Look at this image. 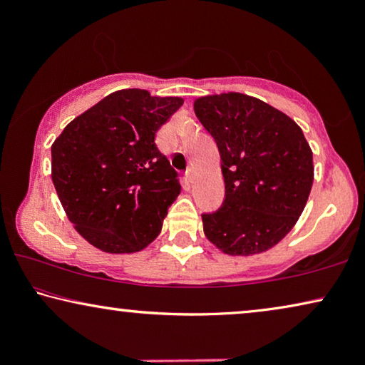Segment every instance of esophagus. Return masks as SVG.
Returning a JSON list of instances; mask_svg holds the SVG:
<instances>
[{
    "instance_id": "1",
    "label": "esophagus",
    "mask_w": 365,
    "mask_h": 365,
    "mask_svg": "<svg viewBox=\"0 0 365 365\" xmlns=\"http://www.w3.org/2000/svg\"><path fill=\"white\" fill-rule=\"evenodd\" d=\"M194 178H196V169H194V166H189L187 171H186V181L192 182Z\"/></svg>"
}]
</instances>
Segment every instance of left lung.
I'll return each instance as SVG.
<instances>
[{"mask_svg":"<svg viewBox=\"0 0 365 365\" xmlns=\"http://www.w3.org/2000/svg\"><path fill=\"white\" fill-rule=\"evenodd\" d=\"M194 113L221 154L226 194L202 214L204 234L231 256L267 251L294 227L314 181L302 129L261 99L241 93L204 96Z\"/></svg>","mask_w":365,"mask_h":365,"instance_id":"1","label":"left lung"}]
</instances>
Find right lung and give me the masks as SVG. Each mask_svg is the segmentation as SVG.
I'll list each match as a JSON object with an SVG mask.
<instances>
[{
  "mask_svg": "<svg viewBox=\"0 0 365 365\" xmlns=\"http://www.w3.org/2000/svg\"><path fill=\"white\" fill-rule=\"evenodd\" d=\"M182 103L146 89H121L74 118L54 141L58 197L94 247L136 252L161 232L181 184L154 138Z\"/></svg>",
  "mask_w": 365,
  "mask_h": 365,
  "instance_id": "add662e5",
  "label": "right lung"
}]
</instances>
